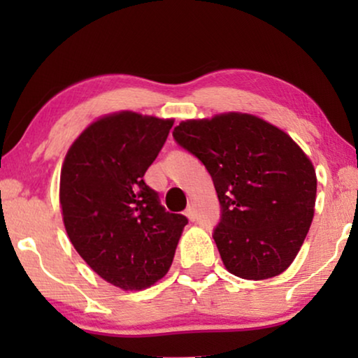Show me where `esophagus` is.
I'll list each match as a JSON object with an SVG mask.
<instances>
[{
	"instance_id": "34e87169",
	"label": "esophagus",
	"mask_w": 358,
	"mask_h": 358,
	"mask_svg": "<svg viewBox=\"0 0 358 358\" xmlns=\"http://www.w3.org/2000/svg\"><path fill=\"white\" fill-rule=\"evenodd\" d=\"M185 217H187L190 222H194V220H195V210L192 207L185 208Z\"/></svg>"
}]
</instances>
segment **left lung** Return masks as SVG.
Instances as JSON below:
<instances>
[{"label": "left lung", "instance_id": "8db88e82", "mask_svg": "<svg viewBox=\"0 0 358 358\" xmlns=\"http://www.w3.org/2000/svg\"><path fill=\"white\" fill-rule=\"evenodd\" d=\"M173 135L213 179L222 205L213 239L227 271L246 280L285 272L315 217L317 179L305 151L243 112L182 120Z\"/></svg>", "mask_w": 358, "mask_h": 358}]
</instances>
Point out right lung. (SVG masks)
<instances>
[{
  "mask_svg": "<svg viewBox=\"0 0 358 358\" xmlns=\"http://www.w3.org/2000/svg\"><path fill=\"white\" fill-rule=\"evenodd\" d=\"M174 119L120 110L91 122L66 151L60 208L78 254L101 278L125 292L168 273L184 215L169 213L143 176Z\"/></svg>",
  "mask_w": 358,
  "mask_h": 358,
  "instance_id": "obj_1",
  "label": "right lung"
}]
</instances>
